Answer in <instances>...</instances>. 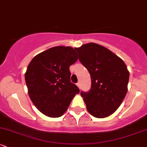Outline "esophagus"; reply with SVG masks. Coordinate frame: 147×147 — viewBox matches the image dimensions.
<instances>
[{
	"label": "esophagus",
	"instance_id": "34e87169",
	"mask_svg": "<svg viewBox=\"0 0 147 147\" xmlns=\"http://www.w3.org/2000/svg\"><path fill=\"white\" fill-rule=\"evenodd\" d=\"M77 86H78V88L79 89H81V84H80V83H79V82H78V83L77 84Z\"/></svg>",
	"mask_w": 147,
	"mask_h": 147
}]
</instances>
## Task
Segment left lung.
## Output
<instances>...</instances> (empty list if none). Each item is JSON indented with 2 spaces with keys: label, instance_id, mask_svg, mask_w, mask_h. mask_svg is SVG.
Here are the masks:
<instances>
[{
  "label": "left lung",
  "instance_id": "1",
  "mask_svg": "<svg viewBox=\"0 0 147 147\" xmlns=\"http://www.w3.org/2000/svg\"><path fill=\"white\" fill-rule=\"evenodd\" d=\"M75 49L90 75V90L81 92L87 111L97 118L111 115L121 105L128 90L129 72L125 63L109 49L95 43Z\"/></svg>",
  "mask_w": 147,
  "mask_h": 147
}]
</instances>
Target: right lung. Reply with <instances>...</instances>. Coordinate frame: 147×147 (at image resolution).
<instances>
[{
    "mask_svg": "<svg viewBox=\"0 0 147 147\" xmlns=\"http://www.w3.org/2000/svg\"><path fill=\"white\" fill-rule=\"evenodd\" d=\"M78 59L72 47L56 46L38 54L32 59L25 74L28 94L40 112L59 117L67 111L79 92L70 82V65Z\"/></svg>",
    "mask_w": 147,
    "mask_h": 147,
    "instance_id": "obj_1",
    "label": "right lung"
}]
</instances>
